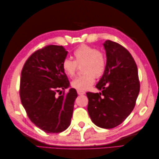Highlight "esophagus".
<instances>
[{
  "mask_svg": "<svg viewBox=\"0 0 159 159\" xmlns=\"http://www.w3.org/2000/svg\"><path fill=\"white\" fill-rule=\"evenodd\" d=\"M77 93L79 95H83V94L85 93V92H84V91H81V90H77Z\"/></svg>",
  "mask_w": 159,
  "mask_h": 159,
  "instance_id": "obj_1",
  "label": "esophagus"
}]
</instances>
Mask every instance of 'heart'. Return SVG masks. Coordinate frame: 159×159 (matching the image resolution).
<instances>
[{"instance_id": "obj_1", "label": "heart", "mask_w": 159, "mask_h": 159, "mask_svg": "<svg viewBox=\"0 0 159 159\" xmlns=\"http://www.w3.org/2000/svg\"><path fill=\"white\" fill-rule=\"evenodd\" d=\"M74 60L64 59L62 68L67 76L72 77L75 74L78 66H81L84 73L82 76L74 79L71 85L73 88L85 91L90 88L94 83V79L102 76L107 66L105 55L94 47L83 44L74 52Z\"/></svg>"}]
</instances>
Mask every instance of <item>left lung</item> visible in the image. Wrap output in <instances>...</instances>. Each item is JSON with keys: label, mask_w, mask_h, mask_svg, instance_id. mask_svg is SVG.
<instances>
[{"label": "left lung", "mask_w": 159, "mask_h": 159, "mask_svg": "<svg viewBox=\"0 0 159 159\" xmlns=\"http://www.w3.org/2000/svg\"><path fill=\"white\" fill-rule=\"evenodd\" d=\"M107 66L96 87L101 93L87 92L91 120L102 128H113L133 111L140 90L137 64L128 50L118 43H104Z\"/></svg>", "instance_id": "1"}]
</instances>
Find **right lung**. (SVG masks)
I'll return each instance as SVG.
<instances>
[{
    "label": "right lung",
    "mask_w": 159,
    "mask_h": 159,
    "mask_svg": "<svg viewBox=\"0 0 159 159\" xmlns=\"http://www.w3.org/2000/svg\"><path fill=\"white\" fill-rule=\"evenodd\" d=\"M67 51L62 46L48 45L33 52L26 61L21 72L20 96L32 122L47 133H59L71 123L75 89L57 96L70 82L62 68Z\"/></svg>",
    "instance_id": "obj_1"
}]
</instances>
